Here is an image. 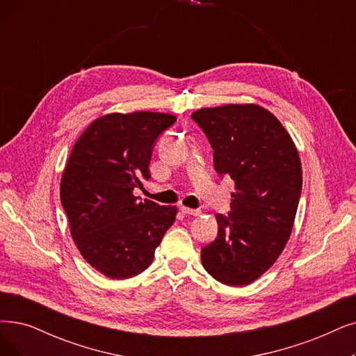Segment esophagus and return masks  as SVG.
Segmentation results:
<instances>
[{
	"label": "esophagus",
	"mask_w": 356,
	"mask_h": 356,
	"mask_svg": "<svg viewBox=\"0 0 356 356\" xmlns=\"http://www.w3.org/2000/svg\"><path fill=\"white\" fill-rule=\"evenodd\" d=\"M181 211L184 213V215H188V216H200L202 215V210L190 209V207H186V206H181Z\"/></svg>",
	"instance_id": "obj_1"
}]
</instances>
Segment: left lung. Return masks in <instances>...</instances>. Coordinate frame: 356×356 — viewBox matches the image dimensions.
Returning <instances> with one entry per match:
<instances>
[{
	"mask_svg": "<svg viewBox=\"0 0 356 356\" xmlns=\"http://www.w3.org/2000/svg\"><path fill=\"white\" fill-rule=\"evenodd\" d=\"M191 118L207 136L215 169L235 193L218 238L202 250L206 272L229 286L250 285L275 264L291 236L302 188L296 146L272 112L255 105L202 108Z\"/></svg>",
	"mask_w": 356,
	"mask_h": 356,
	"instance_id": "1",
	"label": "left lung"
}]
</instances>
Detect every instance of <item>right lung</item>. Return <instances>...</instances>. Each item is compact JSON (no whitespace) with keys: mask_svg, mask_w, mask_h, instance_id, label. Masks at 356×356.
I'll use <instances>...</instances> for the list:
<instances>
[{"mask_svg":"<svg viewBox=\"0 0 356 356\" xmlns=\"http://www.w3.org/2000/svg\"><path fill=\"white\" fill-rule=\"evenodd\" d=\"M175 121L162 112L106 113L71 150L61 177V203L83 259L106 277L145 272L175 222L177 206L140 202L133 194L141 179L150 178L156 138Z\"/></svg>","mask_w":356,"mask_h":356,"instance_id":"obj_1","label":"right lung"}]
</instances>
